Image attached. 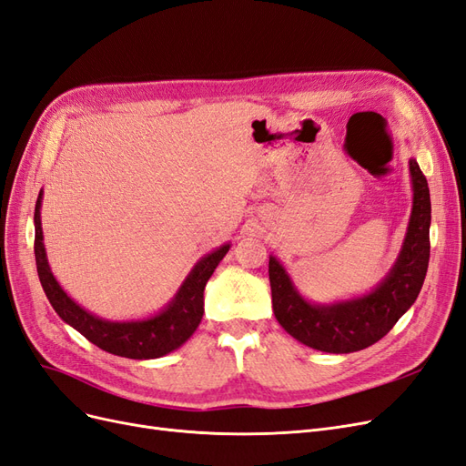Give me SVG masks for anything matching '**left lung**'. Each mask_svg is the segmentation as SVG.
Returning <instances> with one entry per match:
<instances>
[{
	"label": "left lung",
	"mask_w": 466,
	"mask_h": 466,
	"mask_svg": "<svg viewBox=\"0 0 466 466\" xmlns=\"http://www.w3.org/2000/svg\"><path fill=\"white\" fill-rule=\"evenodd\" d=\"M412 216L400 255L380 284L356 299L332 305L305 301L276 257L268 262L272 307L278 322L301 344L329 354H350L383 338L410 309L424 284L430 262L431 202L424 173L410 159Z\"/></svg>",
	"instance_id": "8db88e82"
}]
</instances>
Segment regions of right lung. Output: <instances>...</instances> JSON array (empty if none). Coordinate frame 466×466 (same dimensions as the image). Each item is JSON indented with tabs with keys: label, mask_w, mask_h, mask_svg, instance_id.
<instances>
[{
	"label": "right lung",
	"mask_w": 466,
	"mask_h": 466,
	"mask_svg": "<svg viewBox=\"0 0 466 466\" xmlns=\"http://www.w3.org/2000/svg\"><path fill=\"white\" fill-rule=\"evenodd\" d=\"M40 204L42 190L35 206V258L36 272L40 278L54 311L64 322L74 327L77 332L87 338L89 342L98 346L108 354L130 358V360H153L167 356L185 344L198 329L204 315V288L214 274L221 258L228 255L229 243L221 245L214 252L196 262V266L182 281L173 301L161 313L146 320H126L115 322L91 315L79 307L56 281L46 258L45 243H42V223H40Z\"/></svg>",
	"instance_id": "add662e5"
}]
</instances>
